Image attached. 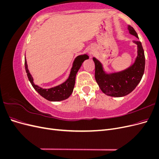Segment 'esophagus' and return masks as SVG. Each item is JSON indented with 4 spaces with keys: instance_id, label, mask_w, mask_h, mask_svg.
Returning a JSON list of instances; mask_svg holds the SVG:
<instances>
[{
    "instance_id": "34e87169",
    "label": "esophagus",
    "mask_w": 159,
    "mask_h": 159,
    "mask_svg": "<svg viewBox=\"0 0 159 159\" xmlns=\"http://www.w3.org/2000/svg\"><path fill=\"white\" fill-rule=\"evenodd\" d=\"M91 54V52H90V54Z\"/></svg>"
}]
</instances>
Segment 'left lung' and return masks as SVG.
Returning <instances> with one entry per match:
<instances>
[{"instance_id": "left-lung-1", "label": "left lung", "mask_w": 159, "mask_h": 159, "mask_svg": "<svg viewBox=\"0 0 159 159\" xmlns=\"http://www.w3.org/2000/svg\"><path fill=\"white\" fill-rule=\"evenodd\" d=\"M131 34L139 38L134 28L128 26ZM137 45V56L134 64L121 71L107 74L103 66L95 57H93L95 63V78L103 92L111 97H123L133 91L140 82L145 71V57L144 50L139 41H133Z\"/></svg>"}]
</instances>
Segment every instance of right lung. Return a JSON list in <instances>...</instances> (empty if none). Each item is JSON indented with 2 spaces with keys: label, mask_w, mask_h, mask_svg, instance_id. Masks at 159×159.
Listing matches in <instances>:
<instances>
[{
  "label": "right lung",
  "mask_w": 159,
  "mask_h": 159,
  "mask_svg": "<svg viewBox=\"0 0 159 159\" xmlns=\"http://www.w3.org/2000/svg\"><path fill=\"white\" fill-rule=\"evenodd\" d=\"M87 59H89V56L87 54L77 56L73 62V66H72L71 69L69 78L63 84L50 89H43L34 84L32 76L28 69L26 58L25 60V65L28 78L31 83L32 87L34 88L37 92L47 100L51 101V102H60V101L68 99L73 92L76 74L78 73L84 60Z\"/></svg>",
  "instance_id": "obj_1"
}]
</instances>
